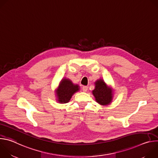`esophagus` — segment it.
I'll use <instances>...</instances> for the list:
<instances>
[{"label": "esophagus", "mask_w": 158, "mask_h": 158, "mask_svg": "<svg viewBox=\"0 0 158 158\" xmlns=\"http://www.w3.org/2000/svg\"><path fill=\"white\" fill-rule=\"evenodd\" d=\"M88 89V87L87 86H83L82 87V91L83 92H87Z\"/></svg>", "instance_id": "34e87169"}]
</instances>
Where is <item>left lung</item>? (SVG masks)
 I'll return each mask as SVG.
<instances>
[{"mask_svg": "<svg viewBox=\"0 0 158 158\" xmlns=\"http://www.w3.org/2000/svg\"><path fill=\"white\" fill-rule=\"evenodd\" d=\"M94 85L95 88L92 93L96 101L101 106L110 104L114 97V89L107 85L102 79H98Z\"/></svg>", "mask_w": 158, "mask_h": 158, "instance_id": "1", "label": "left lung"}]
</instances>
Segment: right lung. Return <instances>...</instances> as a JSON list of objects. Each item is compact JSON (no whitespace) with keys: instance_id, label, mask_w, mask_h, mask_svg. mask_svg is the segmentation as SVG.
I'll list each match as a JSON object with an SVG mask.
<instances>
[{"instance_id":"1","label":"right lung","mask_w":158,"mask_h":158,"mask_svg":"<svg viewBox=\"0 0 158 158\" xmlns=\"http://www.w3.org/2000/svg\"><path fill=\"white\" fill-rule=\"evenodd\" d=\"M80 89L78 84H74L71 80L64 77L55 90L56 101L58 103L65 104L69 102L72 96Z\"/></svg>"}]
</instances>
